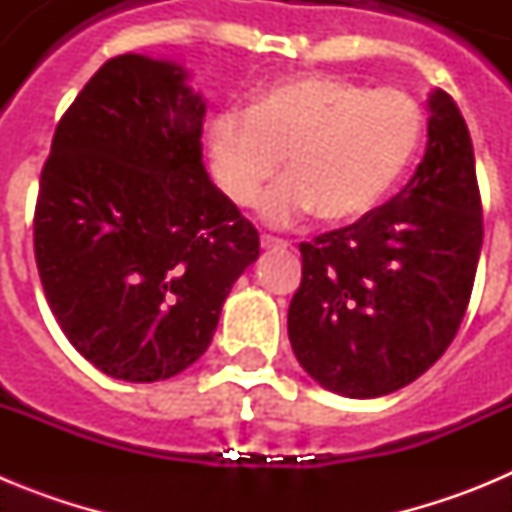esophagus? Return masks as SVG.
<instances>
[{"label": "esophagus", "mask_w": 512, "mask_h": 512, "mask_svg": "<svg viewBox=\"0 0 512 512\" xmlns=\"http://www.w3.org/2000/svg\"><path fill=\"white\" fill-rule=\"evenodd\" d=\"M261 246H264V248H287L289 243L284 241V238H277V235L264 233V235H261Z\"/></svg>", "instance_id": "1"}]
</instances>
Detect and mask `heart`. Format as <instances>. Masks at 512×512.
Wrapping results in <instances>:
<instances>
[{"mask_svg": "<svg viewBox=\"0 0 512 512\" xmlns=\"http://www.w3.org/2000/svg\"><path fill=\"white\" fill-rule=\"evenodd\" d=\"M425 115L402 89H372L343 76L282 79L251 110H223L210 128L212 171L228 200L248 207L279 174L261 215L287 225L315 210L354 223L377 210L423 146Z\"/></svg>", "mask_w": 512, "mask_h": 512, "instance_id": "obj_1", "label": "heart"}]
</instances>
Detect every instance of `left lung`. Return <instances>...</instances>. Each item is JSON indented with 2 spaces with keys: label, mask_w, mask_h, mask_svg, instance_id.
I'll use <instances>...</instances> for the list:
<instances>
[{
  "label": "left lung",
  "mask_w": 512,
  "mask_h": 512,
  "mask_svg": "<svg viewBox=\"0 0 512 512\" xmlns=\"http://www.w3.org/2000/svg\"><path fill=\"white\" fill-rule=\"evenodd\" d=\"M428 148L400 194L300 243L287 330L297 361L343 397H382L428 372L459 330L479 251L474 148L454 99H428Z\"/></svg>",
  "instance_id": "1"
}]
</instances>
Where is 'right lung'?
<instances>
[{
  "label": "right lung",
  "mask_w": 512,
  "mask_h": 512,
  "mask_svg": "<svg viewBox=\"0 0 512 512\" xmlns=\"http://www.w3.org/2000/svg\"><path fill=\"white\" fill-rule=\"evenodd\" d=\"M205 102L171 61L110 58L63 112L40 174L35 264L99 372L158 382L212 341L259 230L207 176Z\"/></svg>",
  "instance_id": "right-lung-1"
}]
</instances>
